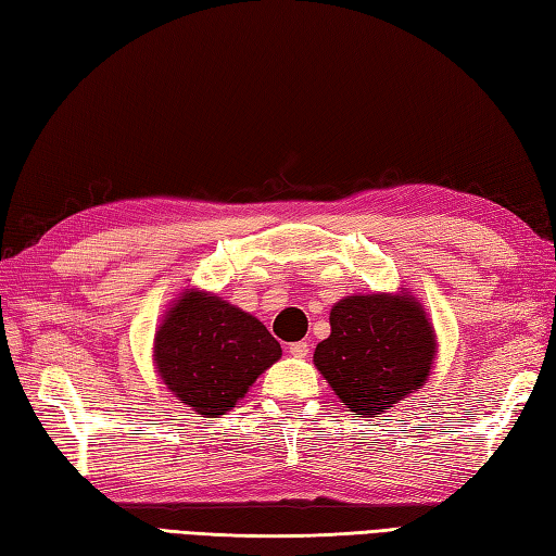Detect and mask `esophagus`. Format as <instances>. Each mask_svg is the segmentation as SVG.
Instances as JSON below:
<instances>
[{"mask_svg": "<svg viewBox=\"0 0 556 556\" xmlns=\"http://www.w3.org/2000/svg\"><path fill=\"white\" fill-rule=\"evenodd\" d=\"M289 353L293 358H305L311 353V346L305 341H293V344H289Z\"/></svg>", "mask_w": 556, "mask_h": 556, "instance_id": "obj_1", "label": "esophagus"}]
</instances>
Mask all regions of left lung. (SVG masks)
<instances>
[{
  "mask_svg": "<svg viewBox=\"0 0 556 556\" xmlns=\"http://www.w3.org/2000/svg\"><path fill=\"white\" fill-rule=\"evenodd\" d=\"M332 334L315 365L356 418L380 416L428 380L434 334L420 305L406 296H349L329 313Z\"/></svg>",
  "mask_w": 556,
  "mask_h": 556,
  "instance_id": "1",
  "label": "left lung"
}]
</instances>
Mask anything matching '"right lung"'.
Wrapping results in <instances>:
<instances>
[{
	"label": "right lung",
	"instance_id": "1",
	"mask_svg": "<svg viewBox=\"0 0 556 556\" xmlns=\"http://www.w3.org/2000/svg\"><path fill=\"white\" fill-rule=\"evenodd\" d=\"M279 356V341L263 323L200 291L176 301L155 337L164 384L181 404L210 418L233 408Z\"/></svg>",
	"mask_w": 556,
	"mask_h": 556
}]
</instances>
